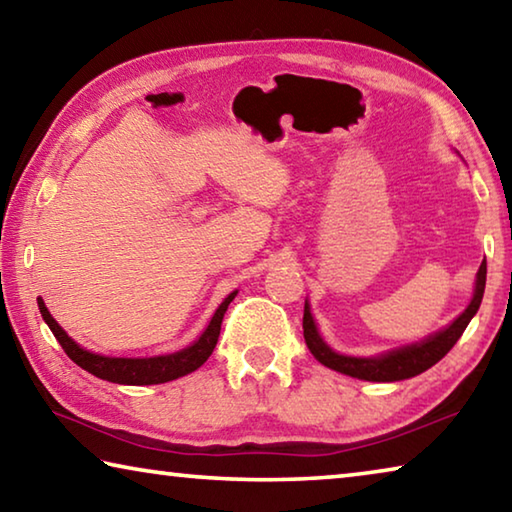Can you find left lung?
Returning a JSON list of instances; mask_svg holds the SVG:
<instances>
[{"label":"left lung","instance_id":"1","mask_svg":"<svg viewBox=\"0 0 512 512\" xmlns=\"http://www.w3.org/2000/svg\"><path fill=\"white\" fill-rule=\"evenodd\" d=\"M485 273H488V266H485V259L479 266V273H476V289L474 298L467 309L458 316L452 325L443 332L429 336L427 341L409 345V348L388 352L384 357L377 359H357V357H343V354H336L329 350L325 341L320 339L318 329L314 325V318H311L309 305H305V316H302V329H305V343L309 352L323 363V366L332 368L336 372H343V375L366 379V381H400L420 375V372L429 370L431 366L445 357V354L454 348L456 341L461 339L465 327L470 325L472 316L479 311V305L483 300L485 291Z\"/></svg>","mask_w":512,"mask_h":512}]
</instances>
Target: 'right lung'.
Returning a JSON list of instances; mask_svg holds the SVG:
<instances>
[{"label": "right lung", "instance_id": "1", "mask_svg": "<svg viewBox=\"0 0 512 512\" xmlns=\"http://www.w3.org/2000/svg\"><path fill=\"white\" fill-rule=\"evenodd\" d=\"M235 296L237 291L230 293V296L221 302V307L216 309L210 325H207V329L201 334V339H198L194 345H189V348L180 350L176 354H167V357H151V359H115V357H101V354H92L88 350H83L81 345H76L72 339H69L65 329L51 318L42 298H38V307H40L42 318H45V323L49 325V329L56 336V341L60 343V348L65 350L67 357L72 359L76 366L92 372L94 377L112 381V384L149 386V384H164V381L189 375V372L201 368L203 363L210 359V354L214 352V345L219 341L223 314Z\"/></svg>", "mask_w": 512, "mask_h": 512}]
</instances>
